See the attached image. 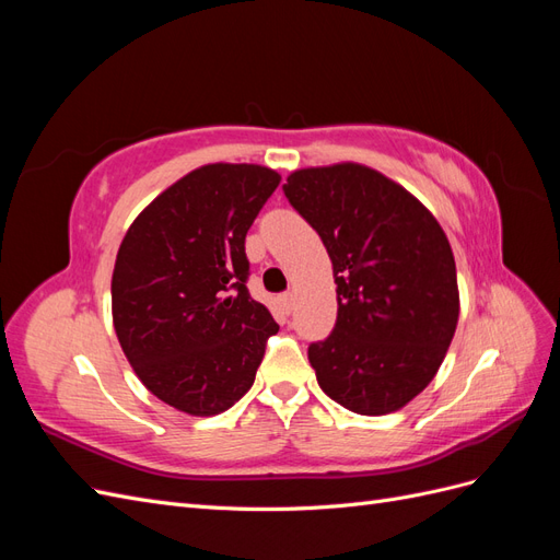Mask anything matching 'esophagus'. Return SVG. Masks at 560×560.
<instances>
[{
  "label": "esophagus",
  "mask_w": 560,
  "mask_h": 560,
  "mask_svg": "<svg viewBox=\"0 0 560 560\" xmlns=\"http://www.w3.org/2000/svg\"><path fill=\"white\" fill-rule=\"evenodd\" d=\"M278 301H280V306H282L284 313H292V308H294V294H292V292L280 294Z\"/></svg>",
  "instance_id": "obj_1"
}]
</instances>
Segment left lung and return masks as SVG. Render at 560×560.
Instances as JSON below:
<instances>
[{"label": "left lung", "mask_w": 560, "mask_h": 560, "mask_svg": "<svg viewBox=\"0 0 560 560\" xmlns=\"http://www.w3.org/2000/svg\"><path fill=\"white\" fill-rule=\"evenodd\" d=\"M282 191L334 266L336 325L308 348L319 387L352 413L399 411L442 366L460 313L444 229L360 163L303 167Z\"/></svg>", "instance_id": "1"}]
</instances>
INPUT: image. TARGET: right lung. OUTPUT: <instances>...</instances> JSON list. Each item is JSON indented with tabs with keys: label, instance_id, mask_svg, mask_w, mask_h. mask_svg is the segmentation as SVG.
Here are the masks:
<instances>
[{
	"label": "right lung",
	"instance_id": "right-lung-1",
	"mask_svg": "<svg viewBox=\"0 0 560 560\" xmlns=\"http://www.w3.org/2000/svg\"><path fill=\"white\" fill-rule=\"evenodd\" d=\"M278 184L264 165H202L151 200L118 247V343L149 393L177 411L231 409L280 329L247 292L245 254V235Z\"/></svg>",
	"mask_w": 560,
	"mask_h": 560
}]
</instances>
